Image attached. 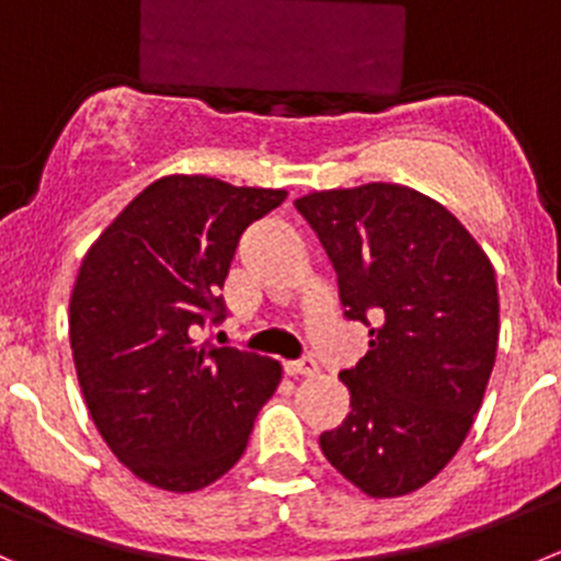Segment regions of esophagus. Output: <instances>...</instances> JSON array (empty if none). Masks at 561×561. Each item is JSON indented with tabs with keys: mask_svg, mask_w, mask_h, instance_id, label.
Returning <instances> with one entry per match:
<instances>
[{
	"mask_svg": "<svg viewBox=\"0 0 561 561\" xmlns=\"http://www.w3.org/2000/svg\"><path fill=\"white\" fill-rule=\"evenodd\" d=\"M285 371L290 377H312L318 371V363L312 357H305V360H290L285 363Z\"/></svg>",
	"mask_w": 561,
	"mask_h": 561,
	"instance_id": "esophagus-1",
	"label": "esophagus"
}]
</instances>
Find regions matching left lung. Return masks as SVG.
<instances>
[{"mask_svg":"<svg viewBox=\"0 0 561 561\" xmlns=\"http://www.w3.org/2000/svg\"><path fill=\"white\" fill-rule=\"evenodd\" d=\"M332 260L343 316L375 318L341 371L350 413L318 444L368 497H402L442 472L486 393L501 335L497 279L467 226L402 184L296 198Z\"/></svg>","mask_w":561,"mask_h":561,"instance_id":"obj_1","label":"left lung"}]
</instances>
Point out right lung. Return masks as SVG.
I'll list each match as a JSON object with an SVG mask.
<instances>
[{"label": "right lung", "instance_id": "right-lung-1", "mask_svg": "<svg viewBox=\"0 0 561 561\" xmlns=\"http://www.w3.org/2000/svg\"><path fill=\"white\" fill-rule=\"evenodd\" d=\"M287 190L211 175H164L145 186L85 251L69 299V343L100 436L139 481L198 492L226 476L279 360L198 343L224 318V287L245 226Z\"/></svg>", "mask_w": 561, "mask_h": 561}]
</instances>
